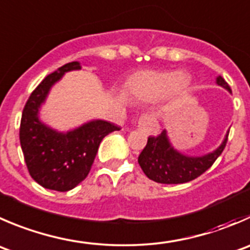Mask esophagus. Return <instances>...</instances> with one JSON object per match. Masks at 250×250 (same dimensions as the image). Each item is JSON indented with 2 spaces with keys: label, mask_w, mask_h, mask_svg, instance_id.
<instances>
[{
  "label": "esophagus",
  "mask_w": 250,
  "mask_h": 250,
  "mask_svg": "<svg viewBox=\"0 0 250 250\" xmlns=\"http://www.w3.org/2000/svg\"><path fill=\"white\" fill-rule=\"evenodd\" d=\"M159 122L156 121L154 115H150V113H145L142 117L139 118V122H138V129L142 133H144L145 135H152L156 134L159 132Z\"/></svg>",
  "instance_id": "34e87169"
}]
</instances>
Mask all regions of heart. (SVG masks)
Wrapping results in <instances>:
<instances>
[{
	"instance_id": "heart-1",
	"label": "heart",
	"mask_w": 250,
	"mask_h": 250,
	"mask_svg": "<svg viewBox=\"0 0 250 250\" xmlns=\"http://www.w3.org/2000/svg\"><path fill=\"white\" fill-rule=\"evenodd\" d=\"M190 85V76L183 71L144 69L133 73L125 82V94L129 98L151 103L165 96L174 100L183 95Z\"/></svg>"
}]
</instances>
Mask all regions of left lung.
Returning a JSON list of instances; mask_svg holds the SVG:
<instances>
[{"label":"left lung","mask_w":250,"mask_h":250,"mask_svg":"<svg viewBox=\"0 0 250 250\" xmlns=\"http://www.w3.org/2000/svg\"><path fill=\"white\" fill-rule=\"evenodd\" d=\"M216 84L231 93V88L221 76L216 78ZM229 137V130L221 144L211 152L192 156L179 151L172 145L166 129L157 137H149L147 143L138 157L145 176L151 181L164 184L186 183L195 179L211 167L215 160L224 151Z\"/></svg>","instance_id":"obj_1"}]
</instances>
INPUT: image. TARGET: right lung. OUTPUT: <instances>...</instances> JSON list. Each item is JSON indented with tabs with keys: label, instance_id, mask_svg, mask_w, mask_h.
I'll list each match as a JSON object with an SVG mask.
<instances>
[{
	"label": "right lung",
	"instance_id": "obj_1",
	"mask_svg": "<svg viewBox=\"0 0 250 250\" xmlns=\"http://www.w3.org/2000/svg\"><path fill=\"white\" fill-rule=\"evenodd\" d=\"M71 62L46 77L31 93L21 121V151L29 173L46 189L68 192L88 176L104 137L120 127L104 120H91L67 132L55 129L40 120V110L51 89L63 76L81 71Z\"/></svg>",
	"mask_w": 250,
	"mask_h": 250
}]
</instances>
